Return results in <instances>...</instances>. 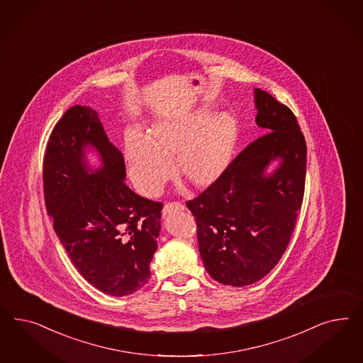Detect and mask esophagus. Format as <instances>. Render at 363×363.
Returning <instances> with one entry per match:
<instances>
[{
	"label": "esophagus",
	"mask_w": 363,
	"mask_h": 363,
	"mask_svg": "<svg viewBox=\"0 0 363 363\" xmlns=\"http://www.w3.org/2000/svg\"><path fill=\"white\" fill-rule=\"evenodd\" d=\"M185 206L181 203V202H167L165 206H164V214L167 213H172L174 210H184Z\"/></svg>",
	"instance_id": "esophagus-1"
}]
</instances>
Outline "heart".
Segmentation results:
<instances>
[{"label":"heart","mask_w":363,"mask_h":363,"mask_svg":"<svg viewBox=\"0 0 363 363\" xmlns=\"http://www.w3.org/2000/svg\"><path fill=\"white\" fill-rule=\"evenodd\" d=\"M213 117L203 108L190 114L155 122L147 138L132 133L126 137V160L134 186L143 196L155 197L177 173L198 187L214 184L230 164L240 128L230 113Z\"/></svg>","instance_id":"b5f03b06"}]
</instances>
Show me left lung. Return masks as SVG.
Segmentation results:
<instances>
[{
    "instance_id": "1",
    "label": "left lung",
    "mask_w": 363,
    "mask_h": 363,
    "mask_svg": "<svg viewBox=\"0 0 363 363\" xmlns=\"http://www.w3.org/2000/svg\"><path fill=\"white\" fill-rule=\"evenodd\" d=\"M255 122L267 133L186 202L197 223L201 258L223 285H252L273 270L291 240L305 193L308 147L297 117L261 89H255ZM277 157L281 165L264 177L265 166Z\"/></svg>"
}]
</instances>
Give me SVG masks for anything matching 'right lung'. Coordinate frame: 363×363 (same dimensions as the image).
<instances>
[{
    "label": "right lung",
    "mask_w": 363,
    "mask_h": 363,
    "mask_svg": "<svg viewBox=\"0 0 363 363\" xmlns=\"http://www.w3.org/2000/svg\"><path fill=\"white\" fill-rule=\"evenodd\" d=\"M86 145L101 155L99 171L84 161ZM125 176L123 155L109 143L97 111L85 105L66 110L45 150V205L79 274L113 297L149 282L164 208L135 194Z\"/></svg>",
    "instance_id": "add662e5"
}]
</instances>
